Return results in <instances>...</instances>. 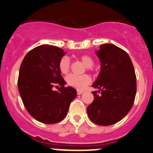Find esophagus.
I'll list each match as a JSON object with an SVG mask.
<instances>
[{
  "label": "esophagus",
  "mask_w": 153,
  "mask_h": 153,
  "mask_svg": "<svg viewBox=\"0 0 153 153\" xmlns=\"http://www.w3.org/2000/svg\"><path fill=\"white\" fill-rule=\"evenodd\" d=\"M83 93H84V91H82V90L77 91V94H78V95H81V94H83Z\"/></svg>",
  "instance_id": "34e87169"
}]
</instances>
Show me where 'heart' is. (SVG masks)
<instances>
[{"instance_id":"b5f03b06","label":"heart","mask_w":153,"mask_h":153,"mask_svg":"<svg viewBox=\"0 0 153 153\" xmlns=\"http://www.w3.org/2000/svg\"><path fill=\"white\" fill-rule=\"evenodd\" d=\"M79 59L86 65V68L89 71H94V59L88 55H81L79 56ZM72 67V63L70 59L67 56H64L60 59L58 63V68L61 73L67 74L70 71ZM66 81L69 86L75 88L77 89H84L92 82V78L87 74L81 75H71L66 77Z\"/></svg>"}]
</instances>
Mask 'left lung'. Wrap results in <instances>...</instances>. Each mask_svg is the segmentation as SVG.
I'll return each instance as SVG.
<instances>
[{
    "mask_svg": "<svg viewBox=\"0 0 153 153\" xmlns=\"http://www.w3.org/2000/svg\"><path fill=\"white\" fill-rule=\"evenodd\" d=\"M101 69L92 85L94 101L87 107L91 121L101 126H109L127 115L135 101L136 76L129 55L121 48L107 44L96 52Z\"/></svg>",
    "mask_w": 153,
    "mask_h": 153,
    "instance_id": "left-lung-1",
    "label": "left lung"
}]
</instances>
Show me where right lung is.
Instances as JSON below:
<instances>
[{"instance_id": "obj_1", "label": "right lung", "mask_w": 153, "mask_h": 153, "mask_svg": "<svg viewBox=\"0 0 153 153\" xmlns=\"http://www.w3.org/2000/svg\"><path fill=\"white\" fill-rule=\"evenodd\" d=\"M65 54L54 46H38L26 55L20 67L18 86L24 105L35 119L44 124L62 121L77 95L76 89L64 86L66 81L58 68ZM54 86L60 88L54 91Z\"/></svg>"}]
</instances>
